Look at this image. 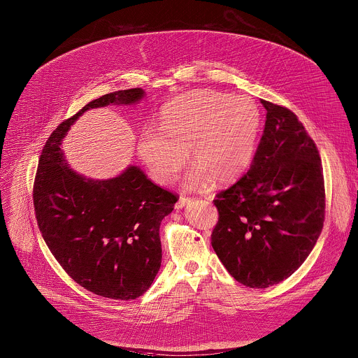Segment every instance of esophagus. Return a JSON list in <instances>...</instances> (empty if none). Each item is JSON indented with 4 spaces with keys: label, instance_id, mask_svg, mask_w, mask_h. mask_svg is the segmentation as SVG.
<instances>
[{
    "label": "esophagus",
    "instance_id": "obj_1",
    "mask_svg": "<svg viewBox=\"0 0 358 358\" xmlns=\"http://www.w3.org/2000/svg\"><path fill=\"white\" fill-rule=\"evenodd\" d=\"M191 201H192V199H191V198H188V196H181V198L178 199V202H177L176 208H177V209H181V208L187 206V205H188Z\"/></svg>",
    "mask_w": 358,
    "mask_h": 358
}]
</instances>
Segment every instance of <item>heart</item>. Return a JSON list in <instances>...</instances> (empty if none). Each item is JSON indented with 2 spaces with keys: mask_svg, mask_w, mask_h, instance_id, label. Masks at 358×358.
Listing matches in <instances>:
<instances>
[{
  "mask_svg": "<svg viewBox=\"0 0 358 358\" xmlns=\"http://www.w3.org/2000/svg\"><path fill=\"white\" fill-rule=\"evenodd\" d=\"M262 112L248 96L201 90L180 95L160 112V131L145 129L137 149L152 178L169 184L189 149L196 164L185 182L191 187L238 180L252 162Z\"/></svg>",
  "mask_w": 358,
  "mask_h": 358,
  "instance_id": "1",
  "label": "heart"
}]
</instances>
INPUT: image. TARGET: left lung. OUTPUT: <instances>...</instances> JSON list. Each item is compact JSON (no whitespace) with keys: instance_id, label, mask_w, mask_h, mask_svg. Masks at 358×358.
Returning <instances> with one entry per match:
<instances>
[{"instance_id":"left-lung-1","label":"left lung","mask_w":358,"mask_h":358,"mask_svg":"<svg viewBox=\"0 0 358 358\" xmlns=\"http://www.w3.org/2000/svg\"><path fill=\"white\" fill-rule=\"evenodd\" d=\"M266 126L250 169L215 196L212 246L227 271L249 287L290 277L313 250L325 218L318 149L297 116L262 99Z\"/></svg>"}]
</instances>
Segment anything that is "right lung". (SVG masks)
Here are the masks:
<instances>
[{"label":"right lung","mask_w":358,"mask_h":358,"mask_svg":"<svg viewBox=\"0 0 358 358\" xmlns=\"http://www.w3.org/2000/svg\"><path fill=\"white\" fill-rule=\"evenodd\" d=\"M143 88L115 91L62 122L43 148L33 187L34 212L54 257L84 289L133 300L152 285L162 263L159 228L177 195L153 184L137 166L109 180H91L65 162L62 140L88 109L133 105Z\"/></svg>","instance_id":"1"}]
</instances>
